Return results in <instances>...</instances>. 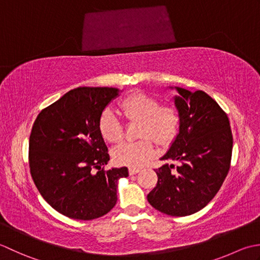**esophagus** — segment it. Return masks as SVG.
I'll list each match as a JSON object with an SVG mask.
<instances>
[{
  "label": "esophagus",
  "instance_id": "obj_1",
  "mask_svg": "<svg viewBox=\"0 0 260 260\" xmlns=\"http://www.w3.org/2000/svg\"><path fill=\"white\" fill-rule=\"evenodd\" d=\"M140 172V168H135V167H131L129 168V174L130 175H136Z\"/></svg>",
  "mask_w": 260,
  "mask_h": 260
}]
</instances>
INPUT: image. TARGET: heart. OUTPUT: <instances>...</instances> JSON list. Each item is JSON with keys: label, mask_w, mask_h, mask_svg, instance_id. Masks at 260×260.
I'll use <instances>...</instances> for the list:
<instances>
[{"label": "heart", "mask_w": 260, "mask_h": 260, "mask_svg": "<svg viewBox=\"0 0 260 260\" xmlns=\"http://www.w3.org/2000/svg\"><path fill=\"white\" fill-rule=\"evenodd\" d=\"M120 107L129 121H140L139 138L135 142H123L113 149V159L120 165L140 167L153 155L149 139L159 146L169 145L179 128L178 111L172 105H161V101L144 92H137L121 101ZM101 135L109 142H119L123 138V123L112 108L101 113Z\"/></svg>", "instance_id": "obj_1"}]
</instances>
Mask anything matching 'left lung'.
<instances>
[{"label": "left lung", "instance_id": "left-lung-1", "mask_svg": "<svg viewBox=\"0 0 260 260\" xmlns=\"http://www.w3.org/2000/svg\"><path fill=\"white\" fill-rule=\"evenodd\" d=\"M176 89L174 103L179 114L178 134L156 169L158 182L148 202L161 213L190 215L202 210L219 192L230 168L232 134L224 111L203 91Z\"/></svg>", "mask_w": 260, "mask_h": 260}]
</instances>
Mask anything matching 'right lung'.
<instances>
[{
	"mask_svg": "<svg viewBox=\"0 0 260 260\" xmlns=\"http://www.w3.org/2000/svg\"><path fill=\"white\" fill-rule=\"evenodd\" d=\"M120 92L114 87L74 88L42 110L34 123L31 176L46 202L71 219L107 214L118 200L119 179L129 175L126 167L102 168L110 156L100 116Z\"/></svg>",
	"mask_w": 260,
	"mask_h": 260,
	"instance_id": "1",
	"label": "right lung"
}]
</instances>
